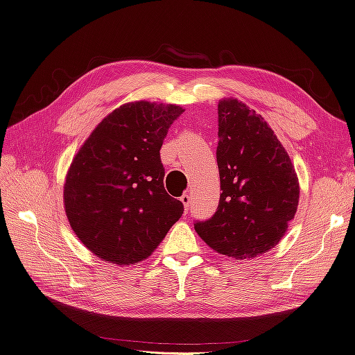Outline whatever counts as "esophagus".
I'll return each mask as SVG.
<instances>
[{
  "instance_id": "esophagus-1",
  "label": "esophagus",
  "mask_w": 355,
  "mask_h": 355,
  "mask_svg": "<svg viewBox=\"0 0 355 355\" xmlns=\"http://www.w3.org/2000/svg\"><path fill=\"white\" fill-rule=\"evenodd\" d=\"M180 200H181V202H183V205H184V209L187 211V209H189V207H190V196H189V193H183V195H181Z\"/></svg>"
}]
</instances>
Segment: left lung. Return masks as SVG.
Wrapping results in <instances>:
<instances>
[{"instance_id": "left-lung-1", "label": "left lung", "mask_w": 355, "mask_h": 355, "mask_svg": "<svg viewBox=\"0 0 355 355\" xmlns=\"http://www.w3.org/2000/svg\"><path fill=\"white\" fill-rule=\"evenodd\" d=\"M216 214L195 230L220 254L238 260L275 247L295 218L299 181L295 166L261 116L238 99L218 103Z\"/></svg>"}]
</instances>
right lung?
Masks as SVG:
<instances>
[{
  "label": "right lung",
  "instance_id": "add662e5",
  "mask_svg": "<svg viewBox=\"0 0 355 355\" xmlns=\"http://www.w3.org/2000/svg\"><path fill=\"white\" fill-rule=\"evenodd\" d=\"M183 108L147 101L110 113L73 159L64 184L71 229L94 254L113 265L147 259L181 217L166 193L160 147Z\"/></svg>",
  "mask_w": 355,
  "mask_h": 355
}]
</instances>
